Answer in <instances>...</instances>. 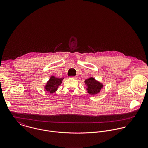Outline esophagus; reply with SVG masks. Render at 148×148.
I'll use <instances>...</instances> for the list:
<instances>
[{"mask_svg":"<svg viewBox=\"0 0 148 148\" xmlns=\"http://www.w3.org/2000/svg\"><path fill=\"white\" fill-rule=\"evenodd\" d=\"M72 78H73V79H77V77H76V76H73V77H72Z\"/></svg>","mask_w":148,"mask_h":148,"instance_id":"obj_1","label":"esophagus"}]
</instances>
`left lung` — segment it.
Returning <instances> with one entry per match:
<instances>
[{
	"label": "left lung",
	"instance_id": "8db88e82",
	"mask_svg": "<svg viewBox=\"0 0 148 148\" xmlns=\"http://www.w3.org/2000/svg\"><path fill=\"white\" fill-rule=\"evenodd\" d=\"M84 83L86 85L87 92L91 95H95L100 93L104 86L102 83L97 81L92 77L86 79Z\"/></svg>",
	"mask_w": 148,
	"mask_h": 148
}]
</instances>
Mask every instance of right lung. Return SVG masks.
<instances>
[{
  "label": "right lung",
  "instance_id": "add662e5",
  "mask_svg": "<svg viewBox=\"0 0 148 148\" xmlns=\"http://www.w3.org/2000/svg\"><path fill=\"white\" fill-rule=\"evenodd\" d=\"M63 79L64 78H58L52 76L44 86L45 90L50 93H53L57 90L59 86L62 83Z\"/></svg>",
  "mask_w": 148,
  "mask_h": 148
}]
</instances>
